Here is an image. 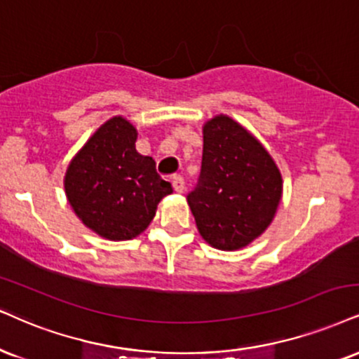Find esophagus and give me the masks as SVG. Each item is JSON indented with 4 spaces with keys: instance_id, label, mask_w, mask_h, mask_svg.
<instances>
[{
    "instance_id": "esophagus-1",
    "label": "esophagus",
    "mask_w": 359,
    "mask_h": 359,
    "mask_svg": "<svg viewBox=\"0 0 359 359\" xmlns=\"http://www.w3.org/2000/svg\"><path fill=\"white\" fill-rule=\"evenodd\" d=\"M171 183H172V188H175V191L183 193V189H184V178H183V176L175 175L171 178Z\"/></svg>"
}]
</instances>
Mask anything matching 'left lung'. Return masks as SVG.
I'll use <instances>...</instances> for the list:
<instances>
[{
	"instance_id": "8db88e82",
	"label": "left lung",
	"mask_w": 359,
	"mask_h": 359,
	"mask_svg": "<svg viewBox=\"0 0 359 359\" xmlns=\"http://www.w3.org/2000/svg\"><path fill=\"white\" fill-rule=\"evenodd\" d=\"M281 175L258 140L228 116L203 128L198 183L187 200L201 236L218 250L250 245L271 223Z\"/></svg>"
}]
</instances>
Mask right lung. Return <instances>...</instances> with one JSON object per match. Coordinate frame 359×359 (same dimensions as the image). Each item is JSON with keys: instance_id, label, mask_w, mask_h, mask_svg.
<instances>
[{"instance_id": "1", "label": "right lung", "mask_w": 359, "mask_h": 359, "mask_svg": "<svg viewBox=\"0 0 359 359\" xmlns=\"http://www.w3.org/2000/svg\"><path fill=\"white\" fill-rule=\"evenodd\" d=\"M136 130L123 118L100 128L65 178L69 205L83 223L108 240H131L151 223L156 205L172 191L151 156L136 151Z\"/></svg>"}]
</instances>
